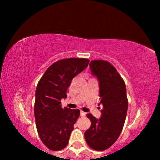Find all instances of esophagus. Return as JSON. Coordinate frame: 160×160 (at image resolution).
Returning <instances> with one entry per match:
<instances>
[{
    "mask_svg": "<svg viewBox=\"0 0 160 160\" xmlns=\"http://www.w3.org/2000/svg\"><path fill=\"white\" fill-rule=\"evenodd\" d=\"M85 115H86V113L82 112V111L81 110V111H80V116H85Z\"/></svg>",
    "mask_w": 160,
    "mask_h": 160,
    "instance_id": "34e87169",
    "label": "esophagus"
}]
</instances>
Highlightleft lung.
Wrapping results in <instances>:
<instances>
[{"instance_id":"obj_1","label":"left lung","mask_w":160,"mask_h":160,"mask_svg":"<svg viewBox=\"0 0 160 160\" xmlns=\"http://www.w3.org/2000/svg\"><path fill=\"white\" fill-rule=\"evenodd\" d=\"M90 68L99 81L100 104L103 109L99 119L91 113L87 115L91 121V126L85 131V138L91 148L102 151L110 148L122 131L128 110L126 88L115 67L108 61H92Z\"/></svg>"}]
</instances>
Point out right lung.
<instances>
[{
	"mask_svg": "<svg viewBox=\"0 0 160 160\" xmlns=\"http://www.w3.org/2000/svg\"><path fill=\"white\" fill-rule=\"evenodd\" d=\"M88 64L86 58L59 60L48 68L37 84L34 108L37 129L40 139L51 150H61L68 143L80 110L63 109L61 100L66 98L72 78Z\"/></svg>",
	"mask_w": 160,
	"mask_h": 160,
	"instance_id": "add662e5",
	"label": "right lung"
}]
</instances>
